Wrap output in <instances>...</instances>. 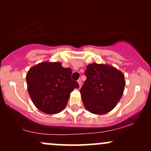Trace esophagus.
<instances>
[{
    "mask_svg": "<svg viewBox=\"0 0 151 151\" xmlns=\"http://www.w3.org/2000/svg\"><path fill=\"white\" fill-rule=\"evenodd\" d=\"M77 82H78V84H79V86H81V79H78Z\"/></svg>",
    "mask_w": 151,
    "mask_h": 151,
    "instance_id": "34e87169",
    "label": "esophagus"
}]
</instances>
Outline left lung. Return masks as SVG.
Segmentation results:
<instances>
[{
    "mask_svg": "<svg viewBox=\"0 0 151 151\" xmlns=\"http://www.w3.org/2000/svg\"><path fill=\"white\" fill-rule=\"evenodd\" d=\"M85 75L80 89L85 108L97 115L111 111L124 93V74L113 66L92 63L86 67Z\"/></svg>",
    "mask_w": 151,
    "mask_h": 151,
    "instance_id": "8db88e82",
    "label": "left lung"
}]
</instances>
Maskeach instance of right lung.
<instances>
[{
    "label": "right lung",
    "instance_id": "obj_1",
    "mask_svg": "<svg viewBox=\"0 0 151 151\" xmlns=\"http://www.w3.org/2000/svg\"><path fill=\"white\" fill-rule=\"evenodd\" d=\"M72 70L60 62H45L33 66L26 75L27 91L34 105L47 114L61 112L70 93L79 87L71 78Z\"/></svg>",
    "mask_w": 151,
    "mask_h": 151
}]
</instances>
